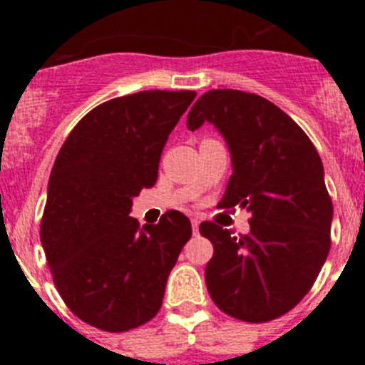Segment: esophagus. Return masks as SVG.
<instances>
[{
  "instance_id": "34e87169",
  "label": "esophagus",
  "mask_w": 365,
  "mask_h": 365,
  "mask_svg": "<svg viewBox=\"0 0 365 365\" xmlns=\"http://www.w3.org/2000/svg\"><path fill=\"white\" fill-rule=\"evenodd\" d=\"M192 231L194 235L200 233V219H192Z\"/></svg>"
}]
</instances>
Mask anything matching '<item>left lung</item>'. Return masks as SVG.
<instances>
[{
	"label": "left lung",
	"mask_w": 365,
	"mask_h": 365,
	"mask_svg": "<svg viewBox=\"0 0 365 365\" xmlns=\"http://www.w3.org/2000/svg\"><path fill=\"white\" fill-rule=\"evenodd\" d=\"M226 138L233 175L219 208H247V235L200 224L213 245L205 270L213 304L231 318L264 323L292 311L330 251L334 206L314 145L282 109L256 93L210 90L187 116Z\"/></svg>",
	"instance_id": "left-lung-1"
}]
</instances>
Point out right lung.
I'll return each mask as SVG.
<instances>
[{"label":"right lung","mask_w":365,"mask_h":365,"mask_svg":"<svg viewBox=\"0 0 365 365\" xmlns=\"http://www.w3.org/2000/svg\"><path fill=\"white\" fill-rule=\"evenodd\" d=\"M194 98L190 90L111 98L72 128L54 160L40 240L60 297L95 329L150 322L192 235L178 210L143 227L128 213L132 197L155 185L165 141Z\"/></svg>","instance_id":"right-lung-1"}]
</instances>
